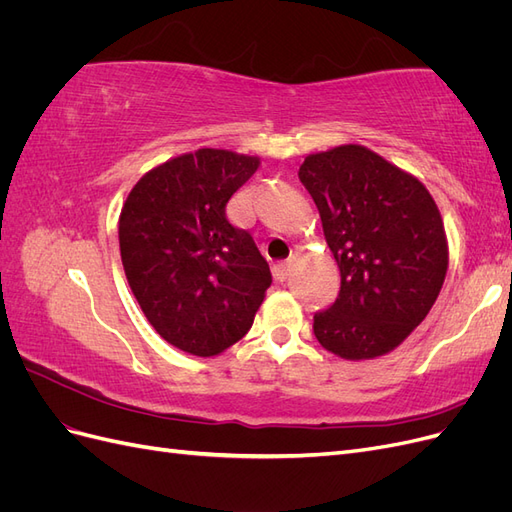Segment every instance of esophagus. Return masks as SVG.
I'll use <instances>...</instances> for the list:
<instances>
[{"mask_svg":"<svg viewBox=\"0 0 512 512\" xmlns=\"http://www.w3.org/2000/svg\"><path fill=\"white\" fill-rule=\"evenodd\" d=\"M288 273H290V260H284V262H277V265L273 267V275H275V280H280V282H284L286 277H288Z\"/></svg>","mask_w":512,"mask_h":512,"instance_id":"esophagus-1","label":"esophagus"}]
</instances>
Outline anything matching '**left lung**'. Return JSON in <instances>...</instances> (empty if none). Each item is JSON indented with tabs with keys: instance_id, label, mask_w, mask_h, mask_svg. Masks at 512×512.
Returning a JSON list of instances; mask_svg holds the SVG:
<instances>
[{
	"instance_id": "8db88e82",
	"label": "left lung",
	"mask_w": 512,
	"mask_h": 512,
	"mask_svg": "<svg viewBox=\"0 0 512 512\" xmlns=\"http://www.w3.org/2000/svg\"><path fill=\"white\" fill-rule=\"evenodd\" d=\"M299 179L342 275L314 316L324 350L346 361L389 354L425 320L448 269L440 209L414 175L363 145L307 156Z\"/></svg>"
}]
</instances>
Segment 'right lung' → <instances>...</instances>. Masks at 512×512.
Returning a JSON list of instances; mask_svg holds the SVG:
<instances>
[{
  "label": "right lung",
  "mask_w": 512,
  "mask_h": 512,
  "mask_svg": "<svg viewBox=\"0 0 512 512\" xmlns=\"http://www.w3.org/2000/svg\"><path fill=\"white\" fill-rule=\"evenodd\" d=\"M260 166L228 149H198L151 168L119 215L123 271L168 344L215 356L250 331L271 286L267 260L226 203Z\"/></svg>",
  "instance_id": "1"
}]
</instances>
